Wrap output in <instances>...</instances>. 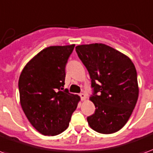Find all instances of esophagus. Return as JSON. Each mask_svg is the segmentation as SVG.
<instances>
[{"mask_svg":"<svg viewBox=\"0 0 153 153\" xmlns=\"http://www.w3.org/2000/svg\"><path fill=\"white\" fill-rule=\"evenodd\" d=\"M80 97H81V100H82V101H84V100H85L86 99V95L85 94H84V93H82V94H80Z\"/></svg>","mask_w":153,"mask_h":153,"instance_id":"esophagus-1","label":"esophagus"}]
</instances>
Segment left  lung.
I'll use <instances>...</instances> for the list:
<instances>
[{
	"mask_svg": "<svg viewBox=\"0 0 153 153\" xmlns=\"http://www.w3.org/2000/svg\"><path fill=\"white\" fill-rule=\"evenodd\" d=\"M78 57L89 72L95 112L87 118L97 132L111 134L123 127L139 96L137 72L132 61L109 46L92 43L76 47Z\"/></svg>",
	"mask_w": 153,
	"mask_h": 153,
	"instance_id": "obj_1",
	"label": "left lung"
}]
</instances>
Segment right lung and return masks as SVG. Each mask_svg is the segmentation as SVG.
I'll list each match as a JSON object with an SVG mask.
<instances>
[{
    "label": "right lung",
    "mask_w": 153,
    "mask_h": 153,
    "mask_svg": "<svg viewBox=\"0 0 153 153\" xmlns=\"http://www.w3.org/2000/svg\"><path fill=\"white\" fill-rule=\"evenodd\" d=\"M75 45L51 46L27 63L18 81L20 103L33 127L44 135L67 129L80 97L64 89L65 67Z\"/></svg>",
    "instance_id": "1"
}]
</instances>
